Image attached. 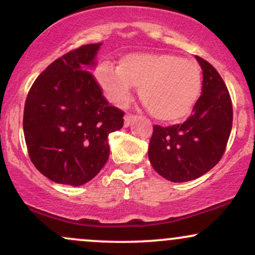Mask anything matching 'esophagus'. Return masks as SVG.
Returning a JSON list of instances; mask_svg holds the SVG:
<instances>
[{"label":"esophagus","instance_id":"1","mask_svg":"<svg viewBox=\"0 0 255 255\" xmlns=\"http://www.w3.org/2000/svg\"><path fill=\"white\" fill-rule=\"evenodd\" d=\"M135 119H136V115H133V114H126V116H125V127L129 126Z\"/></svg>","mask_w":255,"mask_h":255}]
</instances>
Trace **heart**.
<instances>
[{"label":"heart","mask_w":255,"mask_h":255,"mask_svg":"<svg viewBox=\"0 0 255 255\" xmlns=\"http://www.w3.org/2000/svg\"><path fill=\"white\" fill-rule=\"evenodd\" d=\"M95 78L111 103L124 107L133 87L154 119L177 122L189 115L201 92V71L193 60L168 52H130L115 67L103 61Z\"/></svg>","instance_id":"1"}]
</instances>
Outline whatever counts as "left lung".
Wrapping results in <instances>:
<instances>
[{
	"mask_svg": "<svg viewBox=\"0 0 255 255\" xmlns=\"http://www.w3.org/2000/svg\"><path fill=\"white\" fill-rule=\"evenodd\" d=\"M203 69L201 96L182 125L153 126L148 158L160 176L186 182L203 176L223 157L233 127L229 91L215 67L197 56Z\"/></svg>",
	"mask_w": 255,
	"mask_h": 255,
	"instance_id": "obj_1",
	"label": "left lung"
}]
</instances>
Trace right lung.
I'll use <instances>...</instances> for the list:
<instances>
[{
  "mask_svg": "<svg viewBox=\"0 0 255 255\" xmlns=\"http://www.w3.org/2000/svg\"><path fill=\"white\" fill-rule=\"evenodd\" d=\"M102 44H87L55 60L28 91L24 134L38 171L56 183L81 186L109 158L108 135L125 113L113 107L91 73Z\"/></svg>",
  "mask_w": 255,
  "mask_h": 255,
  "instance_id": "1",
  "label": "right lung"
}]
</instances>
